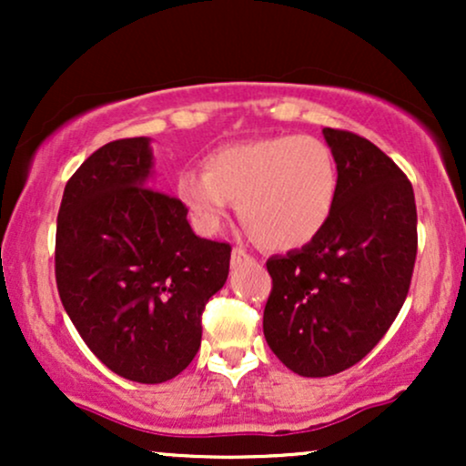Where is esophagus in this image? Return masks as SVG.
I'll list each match as a JSON object with an SVG mask.
<instances>
[{
    "mask_svg": "<svg viewBox=\"0 0 466 466\" xmlns=\"http://www.w3.org/2000/svg\"><path fill=\"white\" fill-rule=\"evenodd\" d=\"M243 260H249V254H248V251L240 249V248H234V249H232V265L243 263Z\"/></svg>",
    "mask_w": 466,
    "mask_h": 466,
    "instance_id": "obj_1",
    "label": "esophagus"
}]
</instances>
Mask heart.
<instances>
[{
    "label": "heart",
    "instance_id": "obj_1",
    "mask_svg": "<svg viewBox=\"0 0 466 466\" xmlns=\"http://www.w3.org/2000/svg\"><path fill=\"white\" fill-rule=\"evenodd\" d=\"M339 173L329 144L313 136H267L217 148L203 173L186 170L177 197L206 232L221 228L232 203L267 249H298L326 228Z\"/></svg>",
    "mask_w": 466,
    "mask_h": 466
}]
</instances>
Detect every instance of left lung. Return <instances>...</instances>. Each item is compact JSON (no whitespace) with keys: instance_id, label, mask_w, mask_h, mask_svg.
<instances>
[{"instance_id":"1","label":"left lung","mask_w":466,"mask_h":466,"mask_svg":"<svg viewBox=\"0 0 466 466\" xmlns=\"http://www.w3.org/2000/svg\"><path fill=\"white\" fill-rule=\"evenodd\" d=\"M339 188L329 223L302 249L267 260L263 330L300 377L355 366L392 326L416 260V203L403 170L366 137L324 129Z\"/></svg>"}]
</instances>
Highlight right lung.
<instances>
[{"label": "right lung", "instance_id": "right-lung-1", "mask_svg": "<svg viewBox=\"0 0 466 466\" xmlns=\"http://www.w3.org/2000/svg\"><path fill=\"white\" fill-rule=\"evenodd\" d=\"M148 137L100 147L72 175L56 221L63 307L111 372L164 383L201 346V313L226 285L228 243L199 238L188 210L151 188Z\"/></svg>", "mask_w": 466, "mask_h": 466}]
</instances>
